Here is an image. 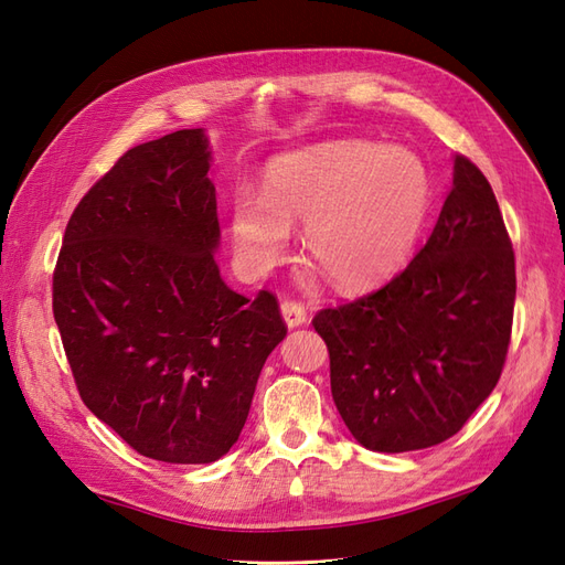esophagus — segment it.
I'll list each match as a JSON object with an SVG mask.
<instances>
[{"instance_id":"obj_1","label":"esophagus","mask_w":565,"mask_h":565,"mask_svg":"<svg viewBox=\"0 0 565 565\" xmlns=\"http://www.w3.org/2000/svg\"><path fill=\"white\" fill-rule=\"evenodd\" d=\"M280 313L285 318V324L289 330L299 328V324L306 322V309L299 303V301H282L280 303Z\"/></svg>"}]
</instances>
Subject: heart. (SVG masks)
<instances>
[{"label":"heart","mask_w":565,"mask_h":565,"mask_svg":"<svg viewBox=\"0 0 565 565\" xmlns=\"http://www.w3.org/2000/svg\"><path fill=\"white\" fill-rule=\"evenodd\" d=\"M434 202V177L403 146L337 141L273 162L264 193L241 185L231 235L241 262L266 273L306 226L309 259L337 289L380 285L409 262Z\"/></svg>","instance_id":"1"}]
</instances>
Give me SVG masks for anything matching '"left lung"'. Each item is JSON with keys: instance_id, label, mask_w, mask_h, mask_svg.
<instances>
[{"instance_id": "8db88e82", "label": "left lung", "mask_w": 565, "mask_h": 565, "mask_svg": "<svg viewBox=\"0 0 565 565\" xmlns=\"http://www.w3.org/2000/svg\"><path fill=\"white\" fill-rule=\"evenodd\" d=\"M514 299L500 204L481 169L455 156L452 191L415 259L377 292L313 318L353 438L407 452L455 436L500 380Z\"/></svg>"}]
</instances>
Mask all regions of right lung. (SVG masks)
<instances>
[{
    "mask_svg": "<svg viewBox=\"0 0 565 565\" xmlns=\"http://www.w3.org/2000/svg\"><path fill=\"white\" fill-rule=\"evenodd\" d=\"M204 129L127 150L79 200L54 270V318L79 396L129 446L169 465L224 457L287 334L214 262L221 231Z\"/></svg>",
    "mask_w": 565,
    "mask_h": 565,
    "instance_id": "right-lung-1",
    "label": "right lung"
}]
</instances>
